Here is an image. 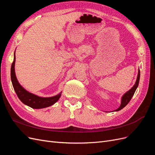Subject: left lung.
<instances>
[{
    "instance_id": "1",
    "label": "left lung",
    "mask_w": 155,
    "mask_h": 155,
    "mask_svg": "<svg viewBox=\"0 0 155 155\" xmlns=\"http://www.w3.org/2000/svg\"><path fill=\"white\" fill-rule=\"evenodd\" d=\"M140 70H138V76H137V81H136V83L134 84V85L131 88L129 91L127 92L126 93L124 94V95L121 97V105L119 107L118 109H117L116 110H115L114 111H118L120 110L121 109H122L124 107H125L127 105L129 104V102L130 101V100H131V98L133 96L134 94L137 90V88L139 84V81H140Z\"/></svg>"
}]
</instances>
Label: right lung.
<instances>
[{
  "label": "right lung",
  "mask_w": 155,
  "mask_h": 155,
  "mask_svg": "<svg viewBox=\"0 0 155 155\" xmlns=\"http://www.w3.org/2000/svg\"><path fill=\"white\" fill-rule=\"evenodd\" d=\"M15 55L14 54L13 62L11 67V79L14 90H15L18 97L23 104L29 106L33 109H43L54 105L57 102L61 95V92L55 96L49 97H39L34 94L26 91L18 83L15 72Z\"/></svg>",
  "instance_id": "add662e5"
}]
</instances>
